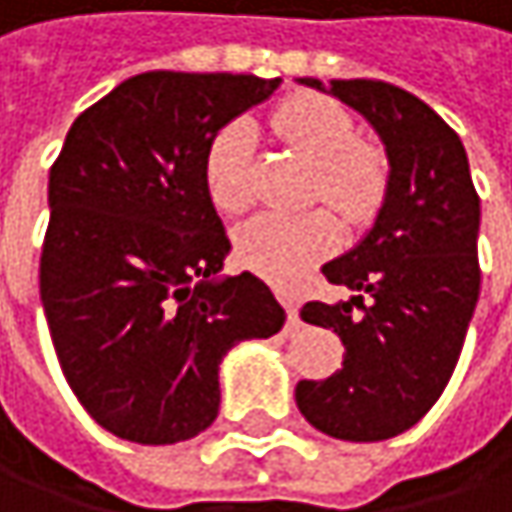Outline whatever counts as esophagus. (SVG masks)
<instances>
[{
	"label": "esophagus",
	"mask_w": 512,
	"mask_h": 512,
	"mask_svg": "<svg viewBox=\"0 0 512 512\" xmlns=\"http://www.w3.org/2000/svg\"><path fill=\"white\" fill-rule=\"evenodd\" d=\"M284 304H287V331L293 334V331H299L302 328V319H299V302L293 299V296H284Z\"/></svg>",
	"instance_id": "1"
}]
</instances>
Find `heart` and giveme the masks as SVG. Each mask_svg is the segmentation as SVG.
<instances>
[{"mask_svg": "<svg viewBox=\"0 0 512 512\" xmlns=\"http://www.w3.org/2000/svg\"><path fill=\"white\" fill-rule=\"evenodd\" d=\"M272 131L304 161H310V196H322L346 222H366L387 193V158L375 143L354 137L351 117L331 99L293 96L272 114ZM246 122L222 128L205 155V187L213 208L240 213L249 205ZM337 246V222L328 210L260 213L237 228L234 249L243 266L290 284Z\"/></svg>", "mask_w": 512, "mask_h": 512, "instance_id": "1", "label": "heart"}]
</instances>
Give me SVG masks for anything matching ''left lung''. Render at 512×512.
<instances>
[{
    "label": "left lung",
    "instance_id": "obj_1",
    "mask_svg": "<svg viewBox=\"0 0 512 512\" xmlns=\"http://www.w3.org/2000/svg\"><path fill=\"white\" fill-rule=\"evenodd\" d=\"M366 119L384 143L387 193L366 237L322 266L346 302H307L302 319L334 328L346 357L325 381H299L296 404L322 434L378 442L413 428L440 398L478 293L481 199L445 119L372 78H299Z\"/></svg>",
    "mask_w": 512,
    "mask_h": 512
}]
</instances>
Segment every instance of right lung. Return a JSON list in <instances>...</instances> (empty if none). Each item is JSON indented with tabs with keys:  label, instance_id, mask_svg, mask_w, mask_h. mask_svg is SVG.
Instances as JSON below:
<instances>
[{
	"label": "right lung",
	"instance_id": "obj_1",
	"mask_svg": "<svg viewBox=\"0 0 512 512\" xmlns=\"http://www.w3.org/2000/svg\"><path fill=\"white\" fill-rule=\"evenodd\" d=\"M281 78L131 75L72 122L49 172L40 302L81 407L114 437L172 445L213 425L219 363L284 328L205 187L210 140Z\"/></svg>",
	"mask_w": 512,
	"mask_h": 512
}]
</instances>
